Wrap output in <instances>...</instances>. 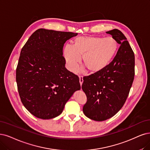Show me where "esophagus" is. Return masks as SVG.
<instances>
[{"label":"esophagus","instance_id":"esophagus-1","mask_svg":"<svg viewBox=\"0 0 150 150\" xmlns=\"http://www.w3.org/2000/svg\"><path fill=\"white\" fill-rule=\"evenodd\" d=\"M79 79H80V83L81 85L83 81V76L81 75H79Z\"/></svg>","mask_w":150,"mask_h":150}]
</instances>
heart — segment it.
Wrapping results in <instances>:
<instances>
[{
    "label": "heart",
    "instance_id": "1",
    "mask_svg": "<svg viewBox=\"0 0 150 150\" xmlns=\"http://www.w3.org/2000/svg\"><path fill=\"white\" fill-rule=\"evenodd\" d=\"M119 44L112 38L81 36L75 38L73 46L67 45L64 51L67 64L75 70L83 56V64L91 73L105 69L117 53Z\"/></svg>",
    "mask_w": 150,
    "mask_h": 150
}]
</instances>
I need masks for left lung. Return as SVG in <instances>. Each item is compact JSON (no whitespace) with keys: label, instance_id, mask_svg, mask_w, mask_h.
Masks as SVG:
<instances>
[{"label":"left lung","instance_id":"left-lung-1","mask_svg":"<svg viewBox=\"0 0 150 150\" xmlns=\"http://www.w3.org/2000/svg\"><path fill=\"white\" fill-rule=\"evenodd\" d=\"M106 33L120 44L117 54L106 68L85 77L81 85L87 98L83 111L96 121L113 117L122 108L135 76V55L127 38L117 29Z\"/></svg>","mask_w":150,"mask_h":150}]
</instances>
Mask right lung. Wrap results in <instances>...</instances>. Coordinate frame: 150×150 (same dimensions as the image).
Listing matches in <instances>:
<instances>
[{"mask_svg":"<svg viewBox=\"0 0 150 150\" xmlns=\"http://www.w3.org/2000/svg\"><path fill=\"white\" fill-rule=\"evenodd\" d=\"M78 33L43 28L33 33L22 47L16 69L21 103L35 117L50 119L63 111L81 86L78 75L65 67V42Z\"/></svg>","mask_w":150,"mask_h":150,"instance_id":"1","label":"right lung"}]
</instances>
